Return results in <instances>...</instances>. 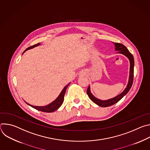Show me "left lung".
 I'll return each instance as SVG.
<instances>
[{"instance_id": "1", "label": "left lung", "mask_w": 150, "mask_h": 150, "mask_svg": "<svg viewBox=\"0 0 150 150\" xmlns=\"http://www.w3.org/2000/svg\"><path fill=\"white\" fill-rule=\"evenodd\" d=\"M115 50L117 51V53L123 54L125 55L129 60L130 62V72H129V81H128V83L127 85L126 88L125 89V90L119 95L117 96L108 100H101L97 98H96L90 91V85L87 90V93L90 97V98L96 104L100 107H103V108H106V107L110 106L115 103H117L119 100H120L131 89L132 83H133V80H134V59L133 55L129 52L127 49L122 44L117 43V42H115Z\"/></svg>"}]
</instances>
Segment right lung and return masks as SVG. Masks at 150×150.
Here are the masks:
<instances>
[{
	"label": "right lung",
	"mask_w": 150,
	"mask_h": 150,
	"mask_svg": "<svg viewBox=\"0 0 150 150\" xmlns=\"http://www.w3.org/2000/svg\"><path fill=\"white\" fill-rule=\"evenodd\" d=\"M40 43H38L37 45H35L33 46H31L28 48H27L26 50H25V51L24 52V53L30 49H32L34 47H36V46H38V45H40ZM70 84L68 83L67 85H66V86L64 87V88L62 90V92L60 93V94H59V96H58V97L54 100L53 101L52 103H51L50 104L47 105H45V106H34V105H32L28 103H27V102H25L27 104H28L29 105L31 106L32 108H34L35 109H37L39 111H41V112H47V113H51V112H53L54 111H56V110H57L61 106V105L62 104L63 102V100H64V96H65V92H66V90H67V87L69 86V85Z\"/></svg>",
	"instance_id": "obj_1"
}]
</instances>
